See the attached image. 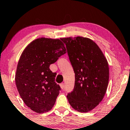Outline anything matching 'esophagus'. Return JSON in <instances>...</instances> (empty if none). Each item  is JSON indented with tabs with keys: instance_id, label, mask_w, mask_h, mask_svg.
Instances as JSON below:
<instances>
[{
	"instance_id": "esophagus-1",
	"label": "esophagus",
	"mask_w": 130,
	"mask_h": 130,
	"mask_svg": "<svg viewBox=\"0 0 130 130\" xmlns=\"http://www.w3.org/2000/svg\"><path fill=\"white\" fill-rule=\"evenodd\" d=\"M60 87H61V88L62 89H63L64 88V83H61V84L60 85Z\"/></svg>"
}]
</instances>
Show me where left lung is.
Masks as SVG:
<instances>
[{
	"label": "left lung",
	"instance_id": "obj_1",
	"mask_svg": "<svg viewBox=\"0 0 130 130\" xmlns=\"http://www.w3.org/2000/svg\"><path fill=\"white\" fill-rule=\"evenodd\" d=\"M75 73L73 91L67 98L72 108L88 112L102 101L109 82V66L95 42L82 37L64 38Z\"/></svg>",
	"mask_w": 130,
	"mask_h": 130
}]
</instances>
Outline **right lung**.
I'll list each match as a JSON object with an SVG mask.
<instances>
[{
  "label": "right lung",
  "mask_w": 130,
  "mask_h": 130,
  "mask_svg": "<svg viewBox=\"0 0 130 130\" xmlns=\"http://www.w3.org/2000/svg\"><path fill=\"white\" fill-rule=\"evenodd\" d=\"M66 53L64 38H41L31 42L21 54L15 82L25 104L37 113L52 109L61 90L50 66Z\"/></svg>",
  "instance_id": "obj_1"
}]
</instances>
